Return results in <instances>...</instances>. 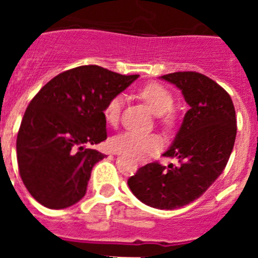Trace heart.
Listing matches in <instances>:
<instances>
[{
	"instance_id": "1",
	"label": "heart",
	"mask_w": 258,
	"mask_h": 258,
	"mask_svg": "<svg viewBox=\"0 0 258 258\" xmlns=\"http://www.w3.org/2000/svg\"><path fill=\"white\" fill-rule=\"evenodd\" d=\"M140 97L147 103L152 112L159 116V121L165 129L174 126L175 115L172 111L174 106V97L169 89L160 84H150L141 90ZM124 101V95L117 94L111 98L106 104L103 116L109 125H116L118 122ZM109 146L115 152L136 160H143L161 149V140L156 134L124 132L113 137L109 141Z\"/></svg>"
}]
</instances>
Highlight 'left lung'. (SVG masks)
I'll return each mask as SVG.
<instances>
[{
    "instance_id": "obj_1",
    "label": "left lung",
    "mask_w": 258,
    "mask_h": 258,
    "mask_svg": "<svg viewBox=\"0 0 258 258\" xmlns=\"http://www.w3.org/2000/svg\"><path fill=\"white\" fill-rule=\"evenodd\" d=\"M161 79L181 89L190 106L163 154L178 164H146L127 184L146 206L177 209L202 197L225 169L235 143V108L229 93L199 72H174Z\"/></svg>"
}]
</instances>
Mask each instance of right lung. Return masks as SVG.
<instances>
[{"label":"right lung","mask_w":258,"mask_h":258,"mask_svg":"<svg viewBox=\"0 0 258 258\" xmlns=\"http://www.w3.org/2000/svg\"><path fill=\"white\" fill-rule=\"evenodd\" d=\"M138 77L80 66L33 97L18 132L17 159L23 183L40 204L63 209L85 197L93 166L106 156L86 146L106 140L104 107Z\"/></svg>","instance_id":"right-lung-1"}]
</instances>
